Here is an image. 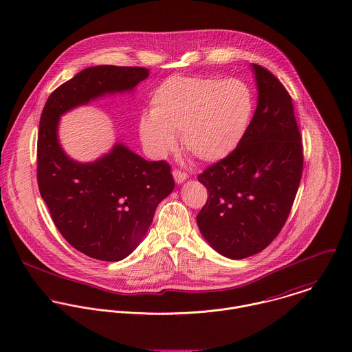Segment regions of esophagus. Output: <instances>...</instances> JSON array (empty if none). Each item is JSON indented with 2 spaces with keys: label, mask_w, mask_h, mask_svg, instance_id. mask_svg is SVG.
<instances>
[{
  "label": "esophagus",
  "mask_w": 352,
  "mask_h": 352,
  "mask_svg": "<svg viewBox=\"0 0 352 352\" xmlns=\"http://www.w3.org/2000/svg\"><path fill=\"white\" fill-rule=\"evenodd\" d=\"M173 177H175V182H176L177 184H182L183 182L187 180V175H186L184 172L179 170V169H175V170H173Z\"/></svg>",
  "instance_id": "esophagus-1"
}]
</instances>
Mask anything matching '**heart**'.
<instances>
[{
    "mask_svg": "<svg viewBox=\"0 0 352 352\" xmlns=\"http://www.w3.org/2000/svg\"><path fill=\"white\" fill-rule=\"evenodd\" d=\"M251 88L237 78L173 76L151 99L140 120L144 146L155 158L175 151L177 133L187 151L206 162L229 157L243 142L253 113Z\"/></svg>",
    "mask_w": 352,
    "mask_h": 352,
    "instance_id": "b5f03b06",
    "label": "heart"
}]
</instances>
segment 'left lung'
Masks as SVG:
<instances>
[{"mask_svg": "<svg viewBox=\"0 0 352 352\" xmlns=\"http://www.w3.org/2000/svg\"><path fill=\"white\" fill-rule=\"evenodd\" d=\"M257 107L240 146L198 180L208 198L197 222L219 254L240 260L263 251L283 228L301 182L303 155L292 98L280 81L251 65Z\"/></svg>", "mask_w": 352, "mask_h": 352, "instance_id": "1", "label": "left lung"}]
</instances>
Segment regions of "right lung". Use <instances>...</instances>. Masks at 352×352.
Instances as JSON below:
<instances>
[{
	"label": "right lung",
	"instance_id": "obj_1",
	"mask_svg": "<svg viewBox=\"0 0 352 352\" xmlns=\"http://www.w3.org/2000/svg\"><path fill=\"white\" fill-rule=\"evenodd\" d=\"M145 67L100 65L56 88L43 108L38 134V184L63 239L84 254L119 261L148 233L158 203L175 188L165 161H146L124 144L91 162L70 158L59 144L63 113L107 95L133 92Z\"/></svg>",
	"mask_w": 352,
	"mask_h": 352
}]
</instances>
